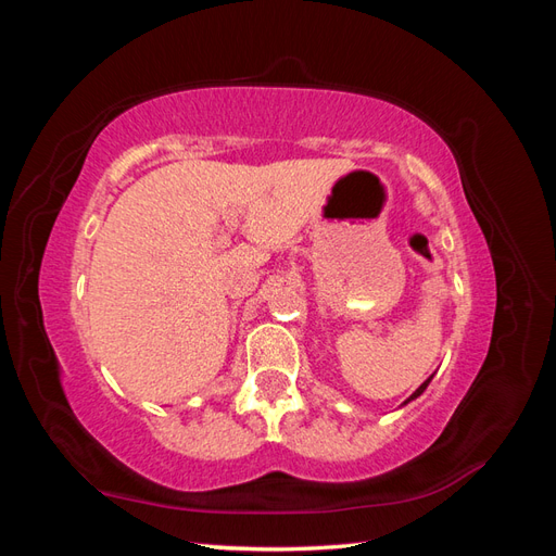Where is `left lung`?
<instances>
[{
	"label": "left lung",
	"instance_id": "left-lung-1",
	"mask_svg": "<svg viewBox=\"0 0 556 556\" xmlns=\"http://www.w3.org/2000/svg\"><path fill=\"white\" fill-rule=\"evenodd\" d=\"M431 378H433V376H431ZM431 378H427V380H425V382H422V384H419V387H417V390H415V392H413V394H410V396H408V401H413V399H417V396H419V394H422V392H425V390H427V384H429V382H431ZM408 401H403V406H406V403H408Z\"/></svg>",
	"mask_w": 556,
	"mask_h": 556
}]
</instances>
